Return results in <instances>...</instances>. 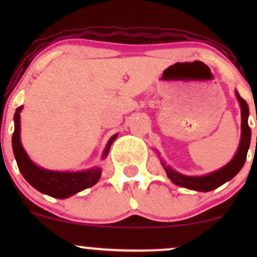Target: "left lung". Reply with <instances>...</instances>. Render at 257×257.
<instances>
[{
	"mask_svg": "<svg viewBox=\"0 0 257 257\" xmlns=\"http://www.w3.org/2000/svg\"><path fill=\"white\" fill-rule=\"evenodd\" d=\"M235 96H237L238 101L240 105L241 112V134L239 146H238L237 152H235L234 157H233L226 166H223L220 169L215 170L213 173H209L206 175L202 176H190L184 175V174L176 172L170 166H167L166 162L161 158V163L166 170L168 178L172 180L173 184L180 187L188 188V190L199 191V192H209L215 188L220 187L225 182L234 178L240 169L243 168L245 163L247 150H249L250 141H251V129L247 124V118H249V106L246 101L240 98L239 93L235 90Z\"/></svg>",
	"mask_w": 257,
	"mask_h": 257,
	"instance_id": "left-lung-1",
	"label": "left lung"
}]
</instances>
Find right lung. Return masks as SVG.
<instances>
[{
    "label": "right lung",
    "instance_id": "obj_1",
    "mask_svg": "<svg viewBox=\"0 0 257 257\" xmlns=\"http://www.w3.org/2000/svg\"><path fill=\"white\" fill-rule=\"evenodd\" d=\"M24 106H19L14 113V133L12 137V147L16 157L18 168L26 181L41 193L54 198L65 199L73 194L91 187L99 181L101 176V168L94 167L82 172H54L38 167L31 161L22 145L20 140V112ZM118 134L112 135L106 144L102 159L107 157L110 147Z\"/></svg>",
    "mask_w": 257,
    "mask_h": 257
}]
</instances>
